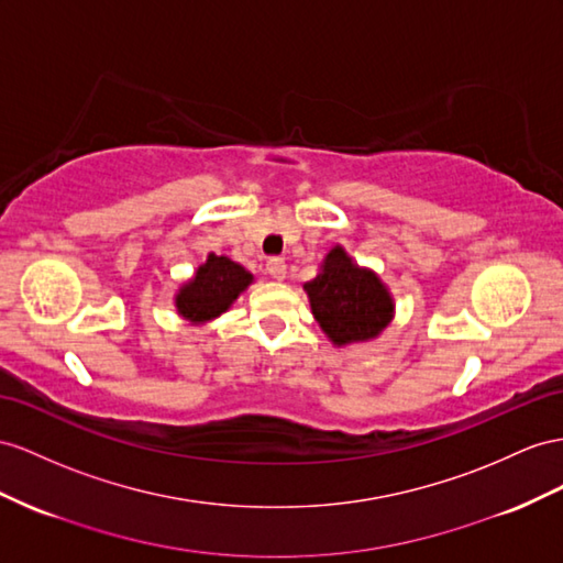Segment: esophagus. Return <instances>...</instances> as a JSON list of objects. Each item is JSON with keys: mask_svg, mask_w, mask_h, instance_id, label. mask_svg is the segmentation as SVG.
Wrapping results in <instances>:
<instances>
[{"mask_svg": "<svg viewBox=\"0 0 563 563\" xmlns=\"http://www.w3.org/2000/svg\"><path fill=\"white\" fill-rule=\"evenodd\" d=\"M266 271H268V276H271V278L283 280V278H285V273H287L285 258H280V256H271L268 262H266Z\"/></svg>", "mask_w": 563, "mask_h": 563, "instance_id": "1", "label": "esophagus"}]
</instances>
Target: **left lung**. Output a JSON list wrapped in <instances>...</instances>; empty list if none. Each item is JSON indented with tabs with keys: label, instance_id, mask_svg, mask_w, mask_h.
Returning a JSON list of instances; mask_svg holds the SVG:
<instances>
[{
	"label": "left lung",
	"instance_id": "left-lung-1",
	"mask_svg": "<svg viewBox=\"0 0 563 563\" xmlns=\"http://www.w3.org/2000/svg\"><path fill=\"white\" fill-rule=\"evenodd\" d=\"M316 321L335 344L376 338L393 319V299L376 273L358 268L342 247L325 256L323 268L305 283Z\"/></svg>",
	"mask_w": 563,
	"mask_h": 563
}]
</instances>
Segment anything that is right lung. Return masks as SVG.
<instances>
[{"mask_svg": "<svg viewBox=\"0 0 563 563\" xmlns=\"http://www.w3.org/2000/svg\"><path fill=\"white\" fill-rule=\"evenodd\" d=\"M252 283V273L228 256L209 254L207 264L197 268V276L176 297L178 311L195 323L221 316L238 295Z\"/></svg>", "mask_w": 563, "mask_h": 563, "instance_id": "right-lung-1", "label": "right lung"}]
</instances>
